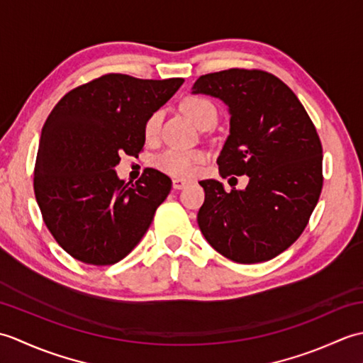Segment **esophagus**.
Listing matches in <instances>:
<instances>
[{"label":"esophagus","instance_id":"1","mask_svg":"<svg viewBox=\"0 0 363 363\" xmlns=\"http://www.w3.org/2000/svg\"><path fill=\"white\" fill-rule=\"evenodd\" d=\"M187 181L186 179H181V177H174L173 179V189H176V190H181V189H184L187 186Z\"/></svg>","mask_w":363,"mask_h":363}]
</instances>
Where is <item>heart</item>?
<instances>
[{
  "label": "heart",
  "instance_id": "b5f03b06",
  "mask_svg": "<svg viewBox=\"0 0 363 363\" xmlns=\"http://www.w3.org/2000/svg\"><path fill=\"white\" fill-rule=\"evenodd\" d=\"M182 112L195 123V125H201V123L215 115L217 117V109L215 106L207 101L204 98L199 96H189L181 103ZM162 121V112H154L150 115V118L145 123V137L154 138L159 133ZM206 159L203 151L195 150H179V148H169L165 150L156 157V167L169 176L176 177H190L196 173L199 164H203Z\"/></svg>",
  "mask_w": 363,
  "mask_h": 363
}]
</instances>
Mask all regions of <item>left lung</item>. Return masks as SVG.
Segmentation results:
<instances>
[{
  "mask_svg": "<svg viewBox=\"0 0 363 363\" xmlns=\"http://www.w3.org/2000/svg\"><path fill=\"white\" fill-rule=\"evenodd\" d=\"M191 94L228 106L220 174L250 177L246 189L230 191L220 181L199 182L206 194L199 229L213 250L238 264L276 257L303 234L318 203L323 148L317 129L296 95L267 72L204 74Z\"/></svg>",
  "mask_w": 363,
  "mask_h": 363,
  "instance_id": "left-lung-1",
  "label": "left lung"
}]
</instances>
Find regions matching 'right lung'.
<instances>
[{
  "instance_id": "1",
  "label": "right lung",
  "mask_w": 363,
  "mask_h": 363,
  "mask_svg": "<svg viewBox=\"0 0 363 363\" xmlns=\"http://www.w3.org/2000/svg\"><path fill=\"white\" fill-rule=\"evenodd\" d=\"M182 82L104 74L68 91L46 118L35 160V199L46 228L76 260L117 264L148 230L172 179L146 168L130 184L118 179L115 167L123 154L138 156L146 120Z\"/></svg>"
}]
</instances>
